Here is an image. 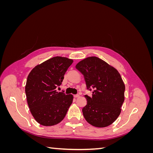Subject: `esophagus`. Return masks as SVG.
Masks as SVG:
<instances>
[{"mask_svg":"<svg viewBox=\"0 0 153 153\" xmlns=\"http://www.w3.org/2000/svg\"><path fill=\"white\" fill-rule=\"evenodd\" d=\"M73 96L75 97V98H78V97L80 96V95H79V94H75Z\"/></svg>","mask_w":153,"mask_h":153,"instance_id":"esophagus-1","label":"esophagus"}]
</instances>
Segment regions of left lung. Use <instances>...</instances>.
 Returning <instances> with one entry per match:
<instances>
[{"mask_svg": "<svg viewBox=\"0 0 153 153\" xmlns=\"http://www.w3.org/2000/svg\"><path fill=\"white\" fill-rule=\"evenodd\" d=\"M76 68L84 75L92 96H85L87 105L82 108L84 118L95 127L112 124L121 112L124 101L125 85L118 71L97 57L82 60Z\"/></svg>", "mask_w": 153, "mask_h": 153, "instance_id": "1", "label": "left lung"}]
</instances>
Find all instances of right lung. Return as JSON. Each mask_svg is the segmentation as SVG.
Wrapping results in <instances>:
<instances>
[{"label": "right lung", "mask_w": 153, "mask_h": 153, "mask_svg": "<svg viewBox=\"0 0 153 153\" xmlns=\"http://www.w3.org/2000/svg\"><path fill=\"white\" fill-rule=\"evenodd\" d=\"M73 62L67 57H54L35 66L29 74L25 88L27 103L32 116L43 126L62 121L73 102L72 94L55 90Z\"/></svg>", "instance_id": "obj_1"}]
</instances>
